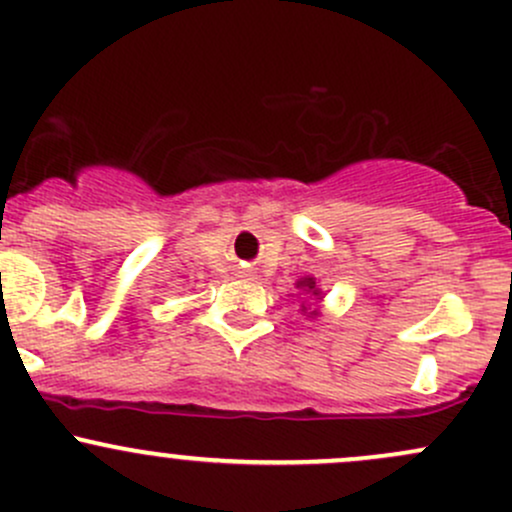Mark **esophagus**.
<instances>
[{"label":"esophagus","instance_id":"34e87169","mask_svg":"<svg viewBox=\"0 0 512 512\" xmlns=\"http://www.w3.org/2000/svg\"><path fill=\"white\" fill-rule=\"evenodd\" d=\"M241 273H244V278H251V276H254V271H251V268H244V271H241Z\"/></svg>","mask_w":512,"mask_h":512}]
</instances>
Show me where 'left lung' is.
Returning <instances> with one entry per match:
<instances>
[{
	"instance_id": "8db88e82",
	"label": "left lung",
	"mask_w": 512,
	"mask_h": 512,
	"mask_svg": "<svg viewBox=\"0 0 512 512\" xmlns=\"http://www.w3.org/2000/svg\"><path fill=\"white\" fill-rule=\"evenodd\" d=\"M295 288L302 290V293H305V295H310V298L315 300V305H312V307H307L305 302H302V305H300L302 315H307V317H310V320H315V317H320L322 312H320V307H317V302H322L324 293H322V288H320V285H317V280L312 278V276H305V278H300L298 283H295Z\"/></svg>"
}]
</instances>
